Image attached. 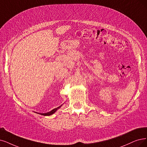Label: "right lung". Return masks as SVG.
I'll return each mask as SVG.
<instances>
[{"label": "right lung", "instance_id": "right-lung-1", "mask_svg": "<svg viewBox=\"0 0 147 147\" xmlns=\"http://www.w3.org/2000/svg\"><path fill=\"white\" fill-rule=\"evenodd\" d=\"M61 106H62V105H61V106L57 107V108H54V109H53V110H51V111L48 112V113H38V114H39V115H43V116H50V115H52L53 114H54V113H55V112L59 109V108H60V107H61Z\"/></svg>", "mask_w": 147, "mask_h": 147}]
</instances>
